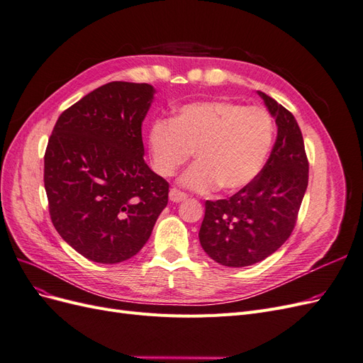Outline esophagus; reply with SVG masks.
Returning a JSON list of instances; mask_svg holds the SVG:
<instances>
[{"label": "esophagus", "mask_w": 363, "mask_h": 363, "mask_svg": "<svg viewBox=\"0 0 363 363\" xmlns=\"http://www.w3.org/2000/svg\"><path fill=\"white\" fill-rule=\"evenodd\" d=\"M186 199H188V195H186V194L182 192V191H179V189L172 188V189L169 191V200H171L172 203H180V201H184Z\"/></svg>", "instance_id": "esophagus-1"}]
</instances>
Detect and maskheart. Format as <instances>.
Listing matches in <instances>:
<instances>
[{"label": "heart", "instance_id": "obj_1", "mask_svg": "<svg viewBox=\"0 0 363 363\" xmlns=\"http://www.w3.org/2000/svg\"><path fill=\"white\" fill-rule=\"evenodd\" d=\"M272 118L265 108L230 101L182 106L172 119L152 121L148 147L155 169L171 177L194 151L199 162L180 183L196 192L244 189L265 168L274 142Z\"/></svg>", "mask_w": 363, "mask_h": 363}]
</instances>
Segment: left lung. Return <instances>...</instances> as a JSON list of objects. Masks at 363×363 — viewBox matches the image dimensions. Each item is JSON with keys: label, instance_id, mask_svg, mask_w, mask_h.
<instances>
[{"label": "left lung", "instance_id": "1", "mask_svg": "<svg viewBox=\"0 0 363 363\" xmlns=\"http://www.w3.org/2000/svg\"><path fill=\"white\" fill-rule=\"evenodd\" d=\"M259 95L277 124L269 159L244 189L225 200L206 201L199 233L207 256L230 268L255 265L286 242L309 182V162L294 115L267 94Z\"/></svg>", "mask_w": 363, "mask_h": 363}]
</instances>
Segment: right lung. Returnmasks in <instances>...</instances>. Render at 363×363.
Returning <instances> with one entry per match:
<instances>
[{
    "label": "right lung",
    "mask_w": 363,
    "mask_h": 363,
    "mask_svg": "<svg viewBox=\"0 0 363 363\" xmlns=\"http://www.w3.org/2000/svg\"><path fill=\"white\" fill-rule=\"evenodd\" d=\"M155 87L112 82L65 111L43 157L52 225L77 252L119 263L140 251L169 184L144 160L142 123Z\"/></svg>",
    "instance_id": "right-lung-1"
}]
</instances>
